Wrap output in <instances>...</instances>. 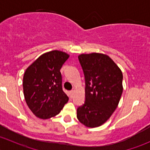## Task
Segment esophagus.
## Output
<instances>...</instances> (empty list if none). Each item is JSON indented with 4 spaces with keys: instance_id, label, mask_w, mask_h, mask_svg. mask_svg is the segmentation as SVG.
I'll return each instance as SVG.
<instances>
[{
    "instance_id": "obj_1",
    "label": "esophagus",
    "mask_w": 150,
    "mask_h": 150,
    "mask_svg": "<svg viewBox=\"0 0 150 150\" xmlns=\"http://www.w3.org/2000/svg\"><path fill=\"white\" fill-rule=\"evenodd\" d=\"M74 93H75V91H74V90H72V91H69V96H70V98L73 97Z\"/></svg>"
}]
</instances>
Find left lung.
<instances>
[{"mask_svg":"<svg viewBox=\"0 0 150 150\" xmlns=\"http://www.w3.org/2000/svg\"><path fill=\"white\" fill-rule=\"evenodd\" d=\"M78 59L85 76L86 101L77 109V117L86 127H99L111 117L120 102L122 71L106 54H82Z\"/></svg>","mask_w":150,"mask_h":150,"instance_id":"left-lung-1","label":"left lung"}]
</instances>
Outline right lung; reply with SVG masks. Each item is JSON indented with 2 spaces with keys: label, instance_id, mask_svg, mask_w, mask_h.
Listing matches in <instances>:
<instances>
[{
  "label": "right lung",
  "instance_id": "add662e5",
  "mask_svg": "<svg viewBox=\"0 0 150 150\" xmlns=\"http://www.w3.org/2000/svg\"><path fill=\"white\" fill-rule=\"evenodd\" d=\"M69 57L54 50L42 54L27 68L23 77L24 96L36 117L43 120L54 117L69 100L62 90L60 72Z\"/></svg>",
  "mask_w": 150,
  "mask_h": 150
}]
</instances>
